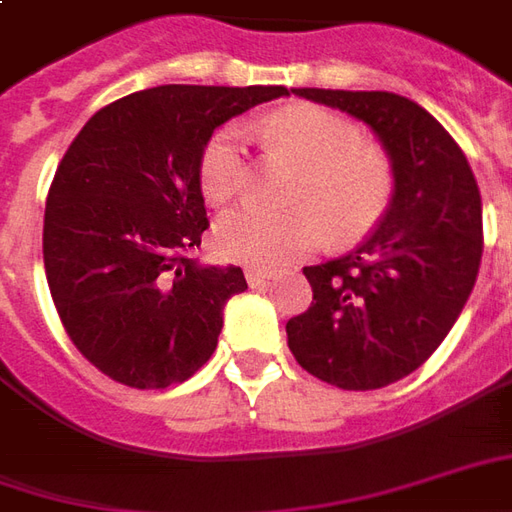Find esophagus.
<instances>
[{"label": "esophagus", "mask_w": 512, "mask_h": 512, "mask_svg": "<svg viewBox=\"0 0 512 512\" xmlns=\"http://www.w3.org/2000/svg\"><path fill=\"white\" fill-rule=\"evenodd\" d=\"M271 280H274V274H271V271H263V268H246V282H249L252 288L268 285Z\"/></svg>", "instance_id": "esophagus-1"}]
</instances>
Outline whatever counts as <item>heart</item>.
I'll list each match as a JSON object with an SVG mask.
<instances>
[{"instance_id": "heart-1", "label": "heart", "mask_w": 512, "mask_h": 512, "mask_svg": "<svg viewBox=\"0 0 512 512\" xmlns=\"http://www.w3.org/2000/svg\"><path fill=\"white\" fill-rule=\"evenodd\" d=\"M257 132L302 163L291 188L296 205L266 210L241 205L216 224V249L227 260L255 268H282L327 241L368 232L393 196V171L380 149L363 144L352 121L313 105L282 107L260 119ZM202 194L230 199L241 185V141L232 127L207 141L199 160Z\"/></svg>"}]
</instances>
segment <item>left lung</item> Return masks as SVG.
<instances>
[{
  "label": "left lung",
  "instance_id": "8db88e82",
  "mask_svg": "<svg viewBox=\"0 0 512 512\" xmlns=\"http://www.w3.org/2000/svg\"><path fill=\"white\" fill-rule=\"evenodd\" d=\"M363 121L393 171L380 227L349 255L305 266L313 305L285 324L296 363L343 391L416 371L455 327L477 282L482 199L441 121L388 91L293 88Z\"/></svg>",
  "mask_w": 512,
  "mask_h": 512
}]
</instances>
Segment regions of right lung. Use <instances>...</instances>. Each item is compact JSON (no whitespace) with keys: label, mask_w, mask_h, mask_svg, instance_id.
I'll return each instance as SVG.
<instances>
[{"label":"right lung","mask_w":512,"mask_h":512,"mask_svg":"<svg viewBox=\"0 0 512 512\" xmlns=\"http://www.w3.org/2000/svg\"><path fill=\"white\" fill-rule=\"evenodd\" d=\"M282 85H160L94 113L57 166L44 266L74 346L130 388L185 382L216 352L238 266L188 257L207 230L199 160L213 130Z\"/></svg>","instance_id":"obj_1"}]
</instances>
